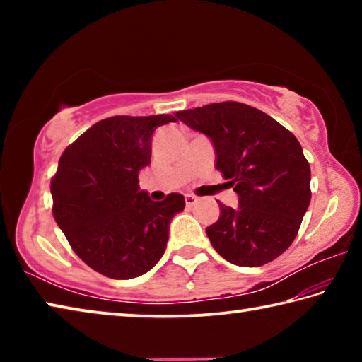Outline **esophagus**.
Segmentation results:
<instances>
[{
    "label": "esophagus",
    "mask_w": 362,
    "mask_h": 362,
    "mask_svg": "<svg viewBox=\"0 0 362 362\" xmlns=\"http://www.w3.org/2000/svg\"><path fill=\"white\" fill-rule=\"evenodd\" d=\"M199 203V198H196L194 194H187L185 196V204L187 207H193Z\"/></svg>",
    "instance_id": "obj_1"
}]
</instances>
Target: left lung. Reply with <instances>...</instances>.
<instances>
[{
	"mask_svg": "<svg viewBox=\"0 0 362 362\" xmlns=\"http://www.w3.org/2000/svg\"><path fill=\"white\" fill-rule=\"evenodd\" d=\"M211 137L216 168L240 194L238 209L218 203L207 226L214 249L238 267H262L296 240L311 199L310 164L291 131L246 103L220 102L177 112Z\"/></svg>",
	"mask_w": 362,
	"mask_h": 362,
	"instance_id": "obj_1",
	"label": "left lung"
}]
</instances>
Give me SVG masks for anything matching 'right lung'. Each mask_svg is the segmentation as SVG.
Returning <instances> with one entry per match:
<instances>
[{"label": "right lung", "instance_id": "right-lung-1", "mask_svg": "<svg viewBox=\"0 0 362 362\" xmlns=\"http://www.w3.org/2000/svg\"><path fill=\"white\" fill-rule=\"evenodd\" d=\"M175 121L173 115L112 116L59 159L51 180L54 218L75 254L103 276L137 278L166 250L170 218L185 198L170 193L151 201L139 192V170L150 164L153 132Z\"/></svg>", "mask_w": 362, "mask_h": 362}]
</instances>
